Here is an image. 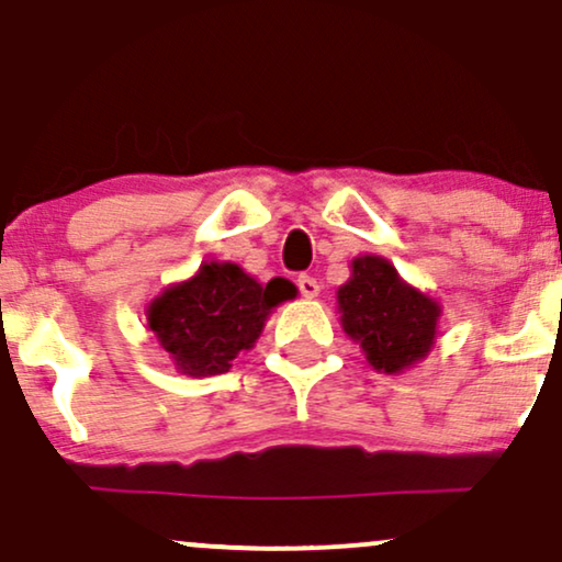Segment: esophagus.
<instances>
[{
    "mask_svg": "<svg viewBox=\"0 0 562 562\" xmlns=\"http://www.w3.org/2000/svg\"><path fill=\"white\" fill-rule=\"evenodd\" d=\"M299 290L303 299H317L319 295V282L314 280L312 274H301L299 277Z\"/></svg>",
    "mask_w": 562,
    "mask_h": 562,
    "instance_id": "esophagus-1",
    "label": "esophagus"
}]
</instances>
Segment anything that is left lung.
Returning a JSON list of instances; mask_svg holds the SVG:
<instances>
[{"mask_svg":"<svg viewBox=\"0 0 562 562\" xmlns=\"http://www.w3.org/2000/svg\"><path fill=\"white\" fill-rule=\"evenodd\" d=\"M338 312L348 338L357 340L367 362L385 375L428 357L441 319L438 301L406 285L396 267L380 256L351 261V277L338 288Z\"/></svg>","mask_w":562,"mask_h":562,"instance_id":"left-lung-1","label":"left lung"}]
</instances>
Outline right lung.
I'll list each match as a JSON object with an SVG mask.
<instances>
[{
    "label": "right lung",
    "instance_id": "add662e5",
    "mask_svg": "<svg viewBox=\"0 0 562 562\" xmlns=\"http://www.w3.org/2000/svg\"><path fill=\"white\" fill-rule=\"evenodd\" d=\"M290 299L295 285L282 277L261 285L237 263L205 261L147 306V327L182 375H222L237 353L254 348L272 308Z\"/></svg>",
    "mask_w": 562,
    "mask_h": 562
}]
</instances>
